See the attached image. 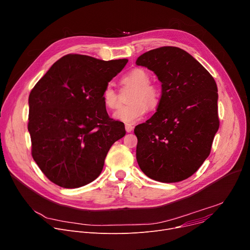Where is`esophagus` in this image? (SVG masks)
<instances>
[{"instance_id": "1", "label": "esophagus", "mask_w": 250, "mask_h": 250, "mask_svg": "<svg viewBox=\"0 0 250 250\" xmlns=\"http://www.w3.org/2000/svg\"><path fill=\"white\" fill-rule=\"evenodd\" d=\"M125 129H126V131L129 133V132H132V131H133L134 126L131 125V124H126V125H125Z\"/></svg>"}]
</instances>
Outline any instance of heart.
Wrapping results in <instances>:
<instances>
[{
  "label": "heart",
  "instance_id": "1",
  "mask_svg": "<svg viewBox=\"0 0 250 250\" xmlns=\"http://www.w3.org/2000/svg\"><path fill=\"white\" fill-rule=\"evenodd\" d=\"M125 85L134 87L129 101L131 104L122 107L115 112L113 117L118 121L133 124L141 120L148 111V106L155 107L160 100V92L158 88L150 84L149 74L140 68H135L128 72L122 78ZM104 105L111 109H117L120 106L119 96L110 85H107L102 93Z\"/></svg>",
  "mask_w": 250,
  "mask_h": 250
}]
</instances>
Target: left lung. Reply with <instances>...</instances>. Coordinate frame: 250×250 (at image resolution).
I'll list each match as a JSON object with an SVG mask.
<instances>
[{
  "label": "left lung",
  "instance_id": "left-lung-1",
  "mask_svg": "<svg viewBox=\"0 0 250 250\" xmlns=\"http://www.w3.org/2000/svg\"><path fill=\"white\" fill-rule=\"evenodd\" d=\"M161 82L157 111L134 129L136 159L149 178L173 183L187 179L209 156L219 128L217 85L186 51L161 47L138 57Z\"/></svg>",
  "mask_w": 250,
  "mask_h": 250
}]
</instances>
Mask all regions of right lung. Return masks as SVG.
Instances as JSON below:
<instances>
[{
	"instance_id": "right-lung-1",
	"label": "right lung",
	"mask_w": 250,
	"mask_h": 250,
	"mask_svg": "<svg viewBox=\"0 0 250 250\" xmlns=\"http://www.w3.org/2000/svg\"><path fill=\"white\" fill-rule=\"evenodd\" d=\"M127 62L69 54L31 91L32 156L53 183L78 188L94 181L111 146L125 136L124 123L108 116L102 93Z\"/></svg>"
}]
</instances>
